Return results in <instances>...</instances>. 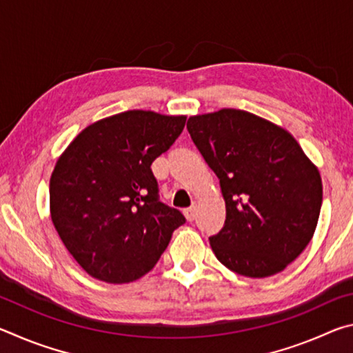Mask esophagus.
<instances>
[{
    "instance_id": "34e87169",
    "label": "esophagus",
    "mask_w": 353,
    "mask_h": 353,
    "mask_svg": "<svg viewBox=\"0 0 353 353\" xmlns=\"http://www.w3.org/2000/svg\"><path fill=\"white\" fill-rule=\"evenodd\" d=\"M196 213H198V205H191L190 208H185L183 210V214H185V218H187L188 221H193L194 218H196Z\"/></svg>"
}]
</instances>
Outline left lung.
Instances as JSON below:
<instances>
[{
	"label": "left lung",
	"mask_w": 353,
	"mask_h": 353,
	"mask_svg": "<svg viewBox=\"0 0 353 353\" xmlns=\"http://www.w3.org/2000/svg\"><path fill=\"white\" fill-rule=\"evenodd\" d=\"M187 129L225 202L224 227L210 236L216 259L246 277L283 271L318 225V166L288 130L246 110L190 117Z\"/></svg>",
	"instance_id": "obj_1"
}]
</instances>
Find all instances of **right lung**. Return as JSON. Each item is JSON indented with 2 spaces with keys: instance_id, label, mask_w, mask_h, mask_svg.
<instances>
[{
  "instance_id": "add662e5",
  "label": "right lung",
  "mask_w": 353,
  "mask_h": 353,
  "mask_svg": "<svg viewBox=\"0 0 353 353\" xmlns=\"http://www.w3.org/2000/svg\"><path fill=\"white\" fill-rule=\"evenodd\" d=\"M187 117L128 110L90 124L57 159L50 212L65 248L92 277L129 283L155 266L183 214L159 201L151 165Z\"/></svg>"
}]
</instances>
